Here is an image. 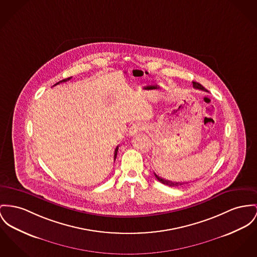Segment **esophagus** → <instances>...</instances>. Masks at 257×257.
<instances>
[{"label":"esophagus","instance_id":"34e87169","mask_svg":"<svg viewBox=\"0 0 257 257\" xmlns=\"http://www.w3.org/2000/svg\"><path fill=\"white\" fill-rule=\"evenodd\" d=\"M146 128L145 124L141 123V122H137V123H134L130 130V136H135L140 132H143L144 130Z\"/></svg>","mask_w":257,"mask_h":257}]
</instances>
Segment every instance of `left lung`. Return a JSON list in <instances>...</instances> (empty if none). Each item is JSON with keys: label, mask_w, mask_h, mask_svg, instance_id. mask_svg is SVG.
I'll return each mask as SVG.
<instances>
[{"label": "left lung", "mask_w": 257, "mask_h": 257, "mask_svg": "<svg viewBox=\"0 0 257 257\" xmlns=\"http://www.w3.org/2000/svg\"><path fill=\"white\" fill-rule=\"evenodd\" d=\"M193 86H194V88H198V89H201V90H204V91H207L204 86H202L201 84L197 83V82H193ZM154 174L155 176H156V178H157L160 182H162L163 184H165V185H168V186H171V187H177V186H180V185L183 184V183H180V182H172V181H170V180H166V179L160 177L159 175H157L156 173H154Z\"/></svg>", "instance_id": "left-lung-1"}]
</instances>
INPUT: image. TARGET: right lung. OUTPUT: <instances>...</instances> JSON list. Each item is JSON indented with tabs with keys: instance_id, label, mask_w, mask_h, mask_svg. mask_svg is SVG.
<instances>
[{
	"instance_id": "obj_1",
	"label": "right lung",
	"mask_w": 257,
	"mask_h": 257,
	"mask_svg": "<svg viewBox=\"0 0 257 257\" xmlns=\"http://www.w3.org/2000/svg\"><path fill=\"white\" fill-rule=\"evenodd\" d=\"M72 77H69L67 79H64V80H61V81H59L58 83H56L55 85H53V86H56V85H59V84H61V83H65V82H67L69 81L70 79H71ZM118 150H119V146H117L116 147V149H115V153H114V162H115V160H116V158H117V154H118Z\"/></svg>"
}]
</instances>
